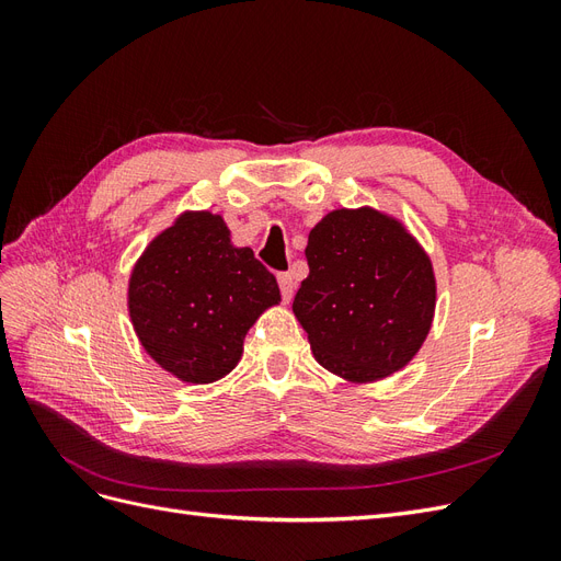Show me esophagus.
Masks as SVG:
<instances>
[{
    "instance_id": "34e87169",
    "label": "esophagus",
    "mask_w": 561,
    "mask_h": 561,
    "mask_svg": "<svg viewBox=\"0 0 561 561\" xmlns=\"http://www.w3.org/2000/svg\"><path fill=\"white\" fill-rule=\"evenodd\" d=\"M278 287L285 301H290L295 295V278L290 274H278Z\"/></svg>"
}]
</instances>
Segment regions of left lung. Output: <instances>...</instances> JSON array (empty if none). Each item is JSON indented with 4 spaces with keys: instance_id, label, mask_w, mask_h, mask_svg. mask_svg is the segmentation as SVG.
I'll list each match as a JSON object with an SVG mask.
<instances>
[{
    "instance_id": "obj_1",
    "label": "left lung",
    "mask_w": 561,
    "mask_h": 561,
    "mask_svg": "<svg viewBox=\"0 0 561 561\" xmlns=\"http://www.w3.org/2000/svg\"><path fill=\"white\" fill-rule=\"evenodd\" d=\"M307 262L293 311L322 367L369 383L414 358L431 332L435 274L398 219L332 210L309 233Z\"/></svg>"
}]
</instances>
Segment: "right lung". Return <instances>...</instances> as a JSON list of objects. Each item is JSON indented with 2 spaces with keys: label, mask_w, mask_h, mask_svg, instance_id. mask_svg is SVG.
<instances>
[{
  "label": "right lung",
  "mask_w": 561,
  "mask_h": 561,
  "mask_svg": "<svg viewBox=\"0 0 561 561\" xmlns=\"http://www.w3.org/2000/svg\"><path fill=\"white\" fill-rule=\"evenodd\" d=\"M280 301L274 274L233 248L225 219L184 213L135 264L128 311L140 344L163 369L210 383L236 367L245 332Z\"/></svg>",
  "instance_id": "right-lung-1"
}]
</instances>
